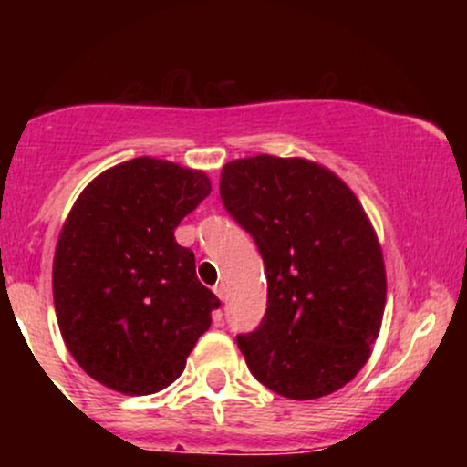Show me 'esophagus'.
Segmentation results:
<instances>
[{
  "label": "esophagus",
  "mask_w": 467,
  "mask_h": 467,
  "mask_svg": "<svg viewBox=\"0 0 467 467\" xmlns=\"http://www.w3.org/2000/svg\"><path fill=\"white\" fill-rule=\"evenodd\" d=\"M215 294L219 296V301H226V285L219 283V285H215Z\"/></svg>",
  "instance_id": "1"
}]
</instances>
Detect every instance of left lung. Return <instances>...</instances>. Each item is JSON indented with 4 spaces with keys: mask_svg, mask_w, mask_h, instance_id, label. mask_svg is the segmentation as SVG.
<instances>
[{
    "mask_svg": "<svg viewBox=\"0 0 467 467\" xmlns=\"http://www.w3.org/2000/svg\"><path fill=\"white\" fill-rule=\"evenodd\" d=\"M219 195L265 265L264 318L237 336L252 375L289 400L342 389L371 356L387 303L360 202L323 166L265 153L223 166Z\"/></svg>",
    "mask_w": 467,
    "mask_h": 467,
    "instance_id": "obj_1",
    "label": "left lung"
}]
</instances>
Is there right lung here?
<instances>
[{"instance_id": "obj_1", "label": "right lung", "mask_w": 467, "mask_h": 467, "mask_svg": "<svg viewBox=\"0 0 467 467\" xmlns=\"http://www.w3.org/2000/svg\"><path fill=\"white\" fill-rule=\"evenodd\" d=\"M211 195L202 171L133 158L88 186L52 267L58 329L96 382L151 395L180 378L219 298L197 281L175 228Z\"/></svg>"}]
</instances>
